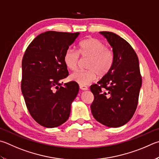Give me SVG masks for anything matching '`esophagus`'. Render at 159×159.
Returning <instances> with one entry per match:
<instances>
[{"label": "esophagus", "mask_w": 159, "mask_h": 159, "mask_svg": "<svg viewBox=\"0 0 159 159\" xmlns=\"http://www.w3.org/2000/svg\"><path fill=\"white\" fill-rule=\"evenodd\" d=\"M79 87H80V89H83V90H88V88L87 87V86L84 85H80Z\"/></svg>", "instance_id": "1"}]
</instances>
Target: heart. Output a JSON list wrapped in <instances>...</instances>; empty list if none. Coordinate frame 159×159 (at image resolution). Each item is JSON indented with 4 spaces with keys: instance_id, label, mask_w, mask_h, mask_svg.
<instances>
[{
    "instance_id": "obj_1",
    "label": "heart",
    "mask_w": 159,
    "mask_h": 159,
    "mask_svg": "<svg viewBox=\"0 0 159 159\" xmlns=\"http://www.w3.org/2000/svg\"><path fill=\"white\" fill-rule=\"evenodd\" d=\"M80 56L88 58L86 67L88 70L78 71L72 74L70 79L80 85L93 82L99 75L103 77L111 70L115 62V54L111 48H106L104 43L94 37H88L80 42L77 51L69 48L65 51L63 60L67 69L76 70Z\"/></svg>"
}]
</instances>
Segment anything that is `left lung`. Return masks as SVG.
I'll use <instances>...</instances> for the list:
<instances>
[{
    "instance_id": "1",
    "label": "left lung",
    "mask_w": 159,
    "mask_h": 159,
    "mask_svg": "<svg viewBox=\"0 0 159 159\" xmlns=\"http://www.w3.org/2000/svg\"><path fill=\"white\" fill-rule=\"evenodd\" d=\"M112 48L111 70L97 84L90 86L94 99L91 111L95 120L108 127H120L131 119L136 110L142 85L139 61L129 43L111 32H100Z\"/></svg>"
}]
</instances>
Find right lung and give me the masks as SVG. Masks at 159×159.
Wrapping results in <instances>:
<instances>
[{"mask_svg": "<svg viewBox=\"0 0 159 159\" xmlns=\"http://www.w3.org/2000/svg\"><path fill=\"white\" fill-rule=\"evenodd\" d=\"M79 34L45 32L32 41L23 57L22 94L32 117L44 127H57L70 117L79 86L60 82L69 75L65 51Z\"/></svg>", "mask_w": 159, "mask_h": 159, "instance_id": "right-lung-1", "label": "right lung"}]
</instances>
